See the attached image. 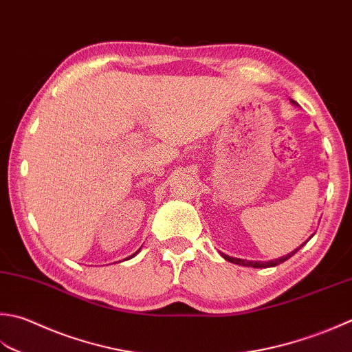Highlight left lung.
I'll use <instances>...</instances> for the list:
<instances>
[{"mask_svg": "<svg viewBox=\"0 0 352 352\" xmlns=\"http://www.w3.org/2000/svg\"><path fill=\"white\" fill-rule=\"evenodd\" d=\"M305 244V243H304ZM302 244V245H304ZM300 245V247H302ZM299 247V249H300ZM299 249H296L294 252H292V253H288L287 256H282V258H279V259H274V261H268V263H261V261H245V259H239V258H232V256H229V254H224V253H221V256L226 259V261H229V263H233V264H238V265H244V267H253V268H267V267H274V265H279V264H282L284 263V261H287V259H290L293 254L298 252Z\"/></svg>", "mask_w": 352, "mask_h": 352, "instance_id": "1", "label": "left lung"}]
</instances>
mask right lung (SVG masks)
Here are the masks:
<instances>
[{"mask_svg":"<svg viewBox=\"0 0 352 352\" xmlns=\"http://www.w3.org/2000/svg\"><path fill=\"white\" fill-rule=\"evenodd\" d=\"M137 252H139V250H137ZM137 252H135V253H137ZM135 253H134V254H135ZM134 254H133V256H134ZM133 256H131V258H133ZM126 259H128V258H126Z\"/></svg>","mask_w":352,"mask_h":352,"instance_id":"1","label":"right lung"}]
</instances>
